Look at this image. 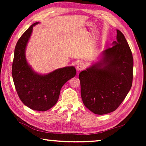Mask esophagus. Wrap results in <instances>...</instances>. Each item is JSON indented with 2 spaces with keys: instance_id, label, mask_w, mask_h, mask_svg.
I'll use <instances>...</instances> for the list:
<instances>
[{
  "instance_id": "esophagus-1",
  "label": "esophagus",
  "mask_w": 146,
  "mask_h": 146,
  "mask_svg": "<svg viewBox=\"0 0 146 146\" xmlns=\"http://www.w3.org/2000/svg\"><path fill=\"white\" fill-rule=\"evenodd\" d=\"M85 67V64L83 63V62H80V63H78L76 65V69L78 71L84 69Z\"/></svg>"
}]
</instances>
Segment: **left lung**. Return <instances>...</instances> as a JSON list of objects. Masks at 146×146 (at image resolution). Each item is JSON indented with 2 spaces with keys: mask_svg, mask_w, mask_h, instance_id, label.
<instances>
[{
  "mask_svg": "<svg viewBox=\"0 0 146 146\" xmlns=\"http://www.w3.org/2000/svg\"><path fill=\"white\" fill-rule=\"evenodd\" d=\"M117 41L102 52V60L79 74L85 106L95 114L112 112L132 85L133 57L124 35L117 29Z\"/></svg>",
  "mask_w": 146,
  "mask_h": 146,
  "instance_id": "8db88e82",
  "label": "left lung"
}]
</instances>
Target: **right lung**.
<instances>
[{"label": "right lung", "instance_id": "right-lung-1", "mask_svg": "<svg viewBox=\"0 0 146 146\" xmlns=\"http://www.w3.org/2000/svg\"><path fill=\"white\" fill-rule=\"evenodd\" d=\"M34 23L21 36L15 46L12 75L17 95L23 103L34 110L46 111L56 104L63 85L76 75L74 66L56 70L48 75L35 73L27 63L26 48Z\"/></svg>", "mask_w": 146, "mask_h": 146}]
</instances>
